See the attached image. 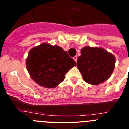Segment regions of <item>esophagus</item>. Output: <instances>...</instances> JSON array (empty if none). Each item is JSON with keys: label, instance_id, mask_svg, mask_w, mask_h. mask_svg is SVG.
I'll return each mask as SVG.
<instances>
[{"label": "esophagus", "instance_id": "34e87169", "mask_svg": "<svg viewBox=\"0 0 129 129\" xmlns=\"http://www.w3.org/2000/svg\"><path fill=\"white\" fill-rule=\"evenodd\" d=\"M73 59H74V60L76 62H77V56H74V57H73Z\"/></svg>", "mask_w": 129, "mask_h": 129}]
</instances>
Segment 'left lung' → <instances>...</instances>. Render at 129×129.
<instances>
[{
  "mask_svg": "<svg viewBox=\"0 0 129 129\" xmlns=\"http://www.w3.org/2000/svg\"><path fill=\"white\" fill-rule=\"evenodd\" d=\"M115 57L102 48L85 46L81 49L77 67L83 80L96 85L107 81L115 67Z\"/></svg>",
  "mask_w": 129,
  "mask_h": 129,
  "instance_id": "8db88e82",
  "label": "left lung"
}]
</instances>
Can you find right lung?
Here are the masks:
<instances>
[{"mask_svg": "<svg viewBox=\"0 0 129 129\" xmlns=\"http://www.w3.org/2000/svg\"><path fill=\"white\" fill-rule=\"evenodd\" d=\"M26 63L33 80L48 88L56 87L62 83L66 73L76 65L62 48L47 43L31 49Z\"/></svg>", "mask_w": 129, "mask_h": 129, "instance_id": "1", "label": "right lung"}]
</instances>
